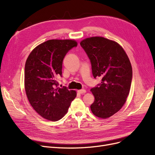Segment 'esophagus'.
Here are the masks:
<instances>
[{
  "instance_id": "34e87169",
  "label": "esophagus",
  "mask_w": 155,
  "mask_h": 155,
  "mask_svg": "<svg viewBox=\"0 0 155 155\" xmlns=\"http://www.w3.org/2000/svg\"><path fill=\"white\" fill-rule=\"evenodd\" d=\"M78 92L79 94H85L86 92V90H85V89H81V90L78 91Z\"/></svg>"
}]
</instances>
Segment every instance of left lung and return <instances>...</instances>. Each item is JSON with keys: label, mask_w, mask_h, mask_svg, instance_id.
Segmentation results:
<instances>
[{"label": "left lung", "mask_w": 155, "mask_h": 155, "mask_svg": "<svg viewBox=\"0 0 155 155\" xmlns=\"http://www.w3.org/2000/svg\"><path fill=\"white\" fill-rule=\"evenodd\" d=\"M80 45L90 59L94 78H101L91 89L95 100L91 109L99 118H109L121 109L129 95L133 78L130 61L119 44L104 37H90Z\"/></svg>", "instance_id": "1"}]
</instances>
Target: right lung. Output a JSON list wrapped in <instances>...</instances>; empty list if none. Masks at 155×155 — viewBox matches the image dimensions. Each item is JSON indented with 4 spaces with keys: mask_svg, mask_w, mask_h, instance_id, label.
I'll return each instance as SVG.
<instances>
[{
    "mask_svg": "<svg viewBox=\"0 0 155 155\" xmlns=\"http://www.w3.org/2000/svg\"><path fill=\"white\" fill-rule=\"evenodd\" d=\"M73 40H48L37 46L28 58L25 68V87L28 99L43 118L58 121L66 114L76 97L75 91L58 87L62 64L68 51L76 47Z\"/></svg>",
    "mask_w": 155,
    "mask_h": 155,
    "instance_id": "1",
    "label": "right lung"
}]
</instances>
